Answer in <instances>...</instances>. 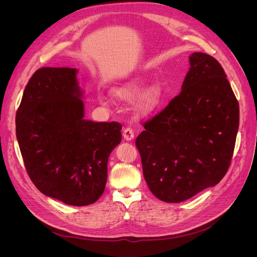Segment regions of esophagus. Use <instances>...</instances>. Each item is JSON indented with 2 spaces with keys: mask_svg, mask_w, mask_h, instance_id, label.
<instances>
[{
  "mask_svg": "<svg viewBox=\"0 0 257 257\" xmlns=\"http://www.w3.org/2000/svg\"><path fill=\"white\" fill-rule=\"evenodd\" d=\"M123 137L125 141L130 142L132 141V139H134L135 135H134V131L132 127H125L123 130Z\"/></svg>",
  "mask_w": 257,
  "mask_h": 257,
  "instance_id": "obj_1",
  "label": "esophagus"
}]
</instances>
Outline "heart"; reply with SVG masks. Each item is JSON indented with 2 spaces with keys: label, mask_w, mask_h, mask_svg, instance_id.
<instances>
[{
  "label": "heart",
  "mask_w": 257,
  "mask_h": 257,
  "mask_svg": "<svg viewBox=\"0 0 257 257\" xmlns=\"http://www.w3.org/2000/svg\"><path fill=\"white\" fill-rule=\"evenodd\" d=\"M147 85V80L143 78H136L124 83L118 88L112 90V94L115 98L124 102H131L135 99L144 91ZM162 99V90L160 85L152 84L149 88L144 91L143 94L139 97L137 102V108L142 112L148 113L153 111L157 108ZM100 103L103 105H109V98H100Z\"/></svg>",
  "instance_id": "b5f03b06"
}]
</instances>
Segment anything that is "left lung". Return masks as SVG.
I'll use <instances>...</instances> for the list:
<instances>
[{"label": "left lung", "mask_w": 257, "mask_h": 257, "mask_svg": "<svg viewBox=\"0 0 257 257\" xmlns=\"http://www.w3.org/2000/svg\"><path fill=\"white\" fill-rule=\"evenodd\" d=\"M182 91L136 138L145 180L155 197L180 203L226 175L239 127V104L223 67L190 56Z\"/></svg>", "instance_id": "8db88e82"}]
</instances>
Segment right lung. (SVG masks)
Instances as JSON below:
<instances>
[{
    "instance_id": "obj_1",
    "label": "right lung",
    "mask_w": 257,
    "mask_h": 257,
    "mask_svg": "<svg viewBox=\"0 0 257 257\" xmlns=\"http://www.w3.org/2000/svg\"><path fill=\"white\" fill-rule=\"evenodd\" d=\"M76 68L43 67L31 77L16 113L27 173L46 196L91 205L107 181L108 158L121 143L118 122L84 120Z\"/></svg>"
}]
</instances>
